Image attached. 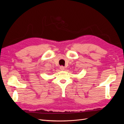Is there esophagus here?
<instances>
[{
    "instance_id": "obj_1",
    "label": "esophagus",
    "mask_w": 124,
    "mask_h": 124,
    "mask_svg": "<svg viewBox=\"0 0 124 124\" xmlns=\"http://www.w3.org/2000/svg\"><path fill=\"white\" fill-rule=\"evenodd\" d=\"M60 69H61V70H65V67H63V66H61V67H60Z\"/></svg>"
}]
</instances>
